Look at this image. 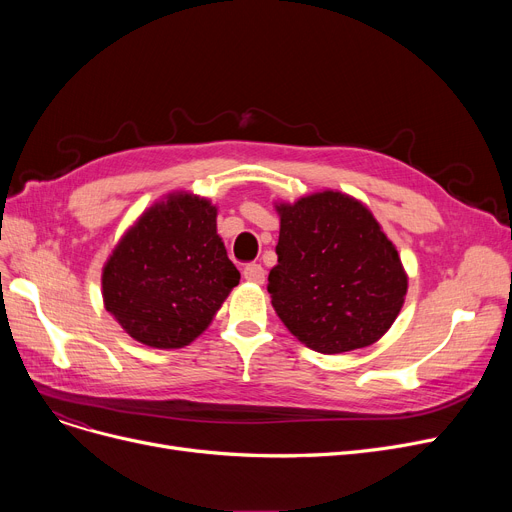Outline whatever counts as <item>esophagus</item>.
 Masks as SVG:
<instances>
[{"instance_id":"esophagus-1","label":"esophagus","mask_w":512,"mask_h":512,"mask_svg":"<svg viewBox=\"0 0 512 512\" xmlns=\"http://www.w3.org/2000/svg\"><path fill=\"white\" fill-rule=\"evenodd\" d=\"M242 276H245L247 282H253V284H263L265 282V270L259 263H249L245 270H242Z\"/></svg>"}]
</instances>
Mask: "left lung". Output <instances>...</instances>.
I'll use <instances>...</instances> for the list:
<instances>
[{
    "label": "left lung",
    "instance_id": "8db88e82",
    "mask_svg": "<svg viewBox=\"0 0 512 512\" xmlns=\"http://www.w3.org/2000/svg\"><path fill=\"white\" fill-rule=\"evenodd\" d=\"M276 211L278 263L267 292L288 332L324 355L378 342L405 305L409 276L367 205L319 191Z\"/></svg>",
    "mask_w": 512,
    "mask_h": 512
}]
</instances>
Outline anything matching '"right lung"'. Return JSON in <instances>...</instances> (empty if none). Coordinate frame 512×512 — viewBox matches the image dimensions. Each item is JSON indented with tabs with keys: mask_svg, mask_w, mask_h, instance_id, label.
Listing matches in <instances>:
<instances>
[{
	"mask_svg": "<svg viewBox=\"0 0 512 512\" xmlns=\"http://www.w3.org/2000/svg\"><path fill=\"white\" fill-rule=\"evenodd\" d=\"M215 220L207 197L174 191L122 234L103 265L101 294L130 338L168 351L209 328L240 280Z\"/></svg>",
	"mask_w": 512,
	"mask_h": 512,
	"instance_id": "right-lung-1",
	"label": "right lung"
}]
</instances>
